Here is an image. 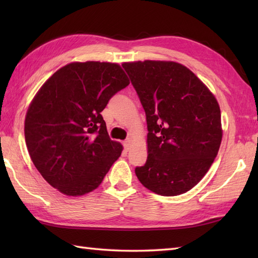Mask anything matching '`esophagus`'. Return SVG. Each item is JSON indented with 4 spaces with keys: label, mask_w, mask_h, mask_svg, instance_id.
I'll return each instance as SVG.
<instances>
[{
    "label": "esophagus",
    "mask_w": 258,
    "mask_h": 258,
    "mask_svg": "<svg viewBox=\"0 0 258 258\" xmlns=\"http://www.w3.org/2000/svg\"><path fill=\"white\" fill-rule=\"evenodd\" d=\"M123 146H124V150L126 152H128L130 149H131V141L130 140H126L124 143H123Z\"/></svg>",
    "instance_id": "34e87169"
}]
</instances>
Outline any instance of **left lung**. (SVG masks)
Here are the masks:
<instances>
[{"instance_id":"obj_1","label":"left lung","mask_w":258,"mask_h":258,"mask_svg":"<svg viewBox=\"0 0 258 258\" xmlns=\"http://www.w3.org/2000/svg\"><path fill=\"white\" fill-rule=\"evenodd\" d=\"M143 106L147 156L135 174L163 196L186 193L204 177L222 142L221 109L211 91L176 62L123 63Z\"/></svg>"}]
</instances>
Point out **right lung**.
<instances>
[{
  "label": "right lung",
  "instance_id": "right-lung-1",
  "mask_svg": "<svg viewBox=\"0 0 258 258\" xmlns=\"http://www.w3.org/2000/svg\"><path fill=\"white\" fill-rule=\"evenodd\" d=\"M130 84L118 64L70 63L33 98L24 134L31 160L61 193L80 196L98 187L123 146L107 134L101 112Z\"/></svg>",
  "mask_w": 258,
  "mask_h": 258
}]
</instances>
